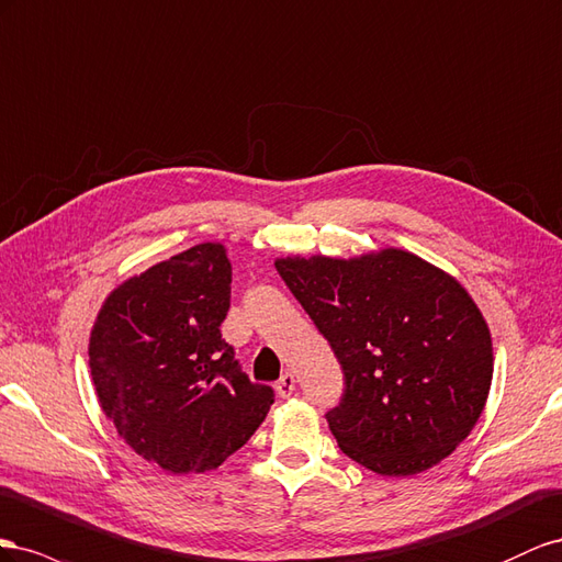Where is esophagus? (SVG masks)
<instances>
[{
    "label": "esophagus",
    "instance_id": "obj_1",
    "mask_svg": "<svg viewBox=\"0 0 562 562\" xmlns=\"http://www.w3.org/2000/svg\"><path fill=\"white\" fill-rule=\"evenodd\" d=\"M294 389H296V379L292 372H284L276 383V391L280 397H290L294 393Z\"/></svg>",
    "mask_w": 562,
    "mask_h": 562
}]
</instances>
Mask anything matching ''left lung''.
<instances>
[{"instance_id":"obj_1","label":"left lung","mask_w":562,"mask_h":562,"mask_svg":"<svg viewBox=\"0 0 562 562\" xmlns=\"http://www.w3.org/2000/svg\"><path fill=\"white\" fill-rule=\"evenodd\" d=\"M276 268L344 370V395L325 414L344 454L400 477L467 440L490 393L492 339L454 278L403 249Z\"/></svg>"}]
</instances>
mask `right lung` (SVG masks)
<instances>
[{
	"mask_svg": "<svg viewBox=\"0 0 562 562\" xmlns=\"http://www.w3.org/2000/svg\"><path fill=\"white\" fill-rule=\"evenodd\" d=\"M228 308L226 249L204 243L120 284L91 331L103 412L138 457L173 475L221 467L276 403L221 339Z\"/></svg>",
	"mask_w": 562,
	"mask_h": 562,
	"instance_id": "1",
	"label": "right lung"
}]
</instances>
